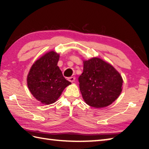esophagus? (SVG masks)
<instances>
[{"label":"esophagus","mask_w":149,"mask_h":149,"mask_svg":"<svg viewBox=\"0 0 149 149\" xmlns=\"http://www.w3.org/2000/svg\"><path fill=\"white\" fill-rule=\"evenodd\" d=\"M68 79L70 82H72V83H73L75 81V77H74V76H73V77H69Z\"/></svg>","instance_id":"1"}]
</instances>
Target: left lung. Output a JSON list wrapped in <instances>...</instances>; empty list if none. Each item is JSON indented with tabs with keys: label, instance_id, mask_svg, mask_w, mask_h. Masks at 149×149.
Instances as JSON below:
<instances>
[{
	"label": "left lung",
	"instance_id": "1",
	"mask_svg": "<svg viewBox=\"0 0 149 149\" xmlns=\"http://www.w3.org/2000/svg\"><path fill=\"white\" fill-rule=\"evenodd\" d=\"M78 80L83 99L96 108L112 104L122 91L123 79L120 73L99 58L84 60V72Z\"/></svg>",
	"mask_w": 149,
	"mask_h": 149
}]
</instances>
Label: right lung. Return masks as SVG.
Here are the masks:
<instances>
[{"instance_id":"right-lung-1","label":"right lung","mask_w":149,"mask_h":149,"mask_svg":"<svg viewBox=\"0 0 149 149\" xmlns=\"http://www.w3.org/2000/svg\"><path fill=\"white\" fill-rule=\"evenodd\" d=\"M59 54L50 51L35 61L27 75V86L33 96L42 104L55 102L71 83L57 65Z\"/></svg>"}]
</instances>
